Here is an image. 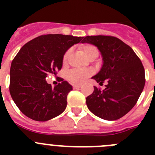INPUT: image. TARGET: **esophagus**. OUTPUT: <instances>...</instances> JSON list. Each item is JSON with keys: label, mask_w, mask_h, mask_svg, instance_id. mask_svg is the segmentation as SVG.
<instances>
[{"label": "esophagus", "mask_w": 155, "mask_h": 155, "mask_svg": "<svg viewBox=\"0 0 155 155\" xmlns=\"http://www.w3.org/2000/svg\"><path fill=\"white\" fill-rule=\"evenodd\" d=\"M81 87V85H78V84H74L73 85L74 89H78V88H80Z\"/></svg>", "instance_id": "esophagus-1"}]
</instances>
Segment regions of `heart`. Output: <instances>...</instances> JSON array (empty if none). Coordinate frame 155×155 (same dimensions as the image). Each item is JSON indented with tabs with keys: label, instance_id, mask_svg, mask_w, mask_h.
<instances>
[{
	"label": "heart",
	"instance_id": "obj_1",
	"mask_svg": "<svg viewBox=\"0 0 155 155\" xmlns=\"http://www.w3.org/2000/svg\"><path fill=\"white\" fill-rule=\"evenodd\" d=\"M81 50L84 53V56L87 57L89 61L94 60L98 56V50L96 47L93 45L85 44L82 46ZM71 54V50H68L66 52L63 58V63L66 64L68 63V59ZM91 74V71H78V70H74V71H70L68 74V79L74 84H82L84 83L87 79L88 77Z\"/></svg>",
	"mask_w": 155,
	"mask_h": 155
}]
</instances>
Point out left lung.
Returning <instances> with one entry per match:
<instances>
[{
  "label": "left lung",
  "mask_w": 155,
  "mask_h": 155,
  "mask_svg": "<svg viewBox=\"0 0 155 155\" xmlns=\"http://www.w3.org/2000/svg\"><path fill=\"white\" fill-rule=\"evenodd\" d=\"M82 43L98 48L102 66L91 78L105 88L94 86L86 104L94 115L105 120H116L128 113L136 105L145 84L144 68L132 48L118 38L107 35L84 37Z\"/></svg>",
  "instance_id": "1"
}]
</instances>
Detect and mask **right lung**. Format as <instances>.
<instances>
[{"mask_svg":"<svg viewBox=\"0 0 155 155\" xmlns=\"http://www.w3.org/2000/svg\"><path fill=\"white\" fill-rule=\"evenodd\" d=\"M84 37L49 34L25 44L12 61L10 94L21 113L35 121L45 122L61 115L67 107V97L73 87L68 81L53 87L46 81L57 75L68 49L81 42Z\"/></svg>","mask_w":155,"mask_h":155,"instance_id":"1","label":"right lung"}]
</instances>
